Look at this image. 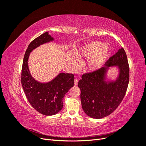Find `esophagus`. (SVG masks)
<instances>
[{
  "label": "esophagus",
  "mask_w": 146,
  "mask_h": 146,
  "mask_svg": "<svg viewBox=\"0 0 146 146\" xmlns=\"http://www.w3.org/2000/svg\"><path fill=\"white\" fill-rule=\"evenodd\" d=\"M78 82V79L77 78H75V80H74V85H77Z\"/></svg>",
  "instance_id": "34e87169"
}]
</instances>
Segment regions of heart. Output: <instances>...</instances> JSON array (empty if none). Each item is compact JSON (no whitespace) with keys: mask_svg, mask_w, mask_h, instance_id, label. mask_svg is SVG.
<instances>
[{"mask_svg":"<svg viewBox=\"0 0 146 146\" xmlns=\"http://www.w3.org/2000/svg\"><path fill=\"white\" fill-rule=\"evenodd\" d=\"M110 54V48L108 45L101 41H92L83 46L77 52V55L80 57L90 58L88 61V68L95 71L102 67ZM72 64L77 67L79 64L78 60L72 58Z\"/></svg>","mask_w":146,"mask_h":146,"instance_id":"heart-1","label":"heart"}]
</instances>
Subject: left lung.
Listing matches in <instances>:
<instances>
[{"label":"left lung","mask_w":146,"mask_h":146,"mask_svg":"<svg viewBox=\"0 0 146 146\" xmlns=\"http://www.w3.org/2000/svg\"><path fill=\"white\" fill-rule=\"evenodd\" d=\"M116 66L119 74L114 81H107L110 67ZM78 86L80 89L82 108L88 116L101 119L115 110L124 98L129 82V66L123 48L107 60L104 67L82 76Z\"/></svg>","instance_id":"1"}]
</instances>
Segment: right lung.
<instances>
[{"label": "right lung", "mask_w": 146, "mask_h": 146, "mask_svg": "<svg viewBox=\"0 0 146 146\" xmlns=\"http://www.w3.org/2000/svg\"><path fill=\"white\" fill-rule=\"evenodd\" d=\"M54 40L48 32L35 38L26 50L22 67L21 83L28 101L37 111L46 116L54 115L63 108L64 95L74 85V74L61 72L47 83L36 80L30 74L28 64L30 52Z\"/></svg>", "instance_id": "add662e5"}]
</instances>
